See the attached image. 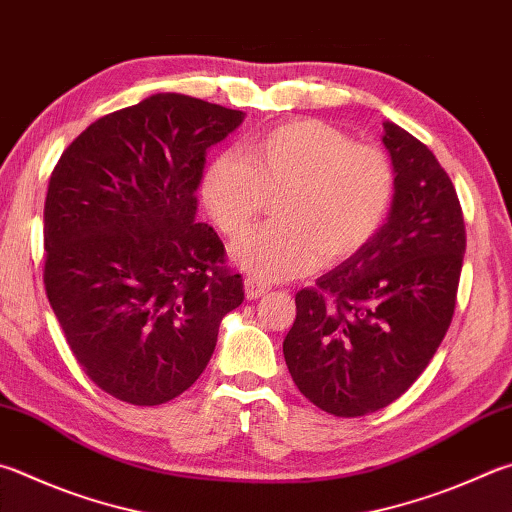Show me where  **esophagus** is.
I'll use <instances>...</instances> for the list:
<instances>
[{
	"label": "esophagus",
	"instance_id": "obj_1",
	"mask_svg": "<svg viewBox=\"0 0 512 512\" xmlns=\"http://www.w3.org/2000/svg\"><path fill=\"white\" fill-rule=\"evenodd\" d=\"M268 291H271L268 284L255 280V277H246V280H244V293H246L248 300H257V297L266 295Z\"/></svg>",
	"mask_w": 512,
	"mask_h": 512
}]
</instances>
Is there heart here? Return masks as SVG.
<instances>
[{
  "label": "heart",
  "instance_id": "obj_1",
  "mask_svg": "<svg viewBox=\"0 0 512 512\" xmlns=\"http://www.w3.org/2000/svg\"><path fill=\"white\" fill-rule=\"evenodd\" d=\"M394 197L396 167L383 147L315 118L257 132L246 159L221 152L201 174L203 206L228 237L246 232L275 199V221L232 248L235 264L257 280L356 257L383 228Z\"/></svg>",
  "mask_w": 512,
  "mask_h": 512
}]
</instances>
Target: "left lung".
<instances>
[{
  "mask_svg": "<svg viewBox=\"0 0 512 512\" xmlns=\"http://www.w3.org/2000/svg\"><path fill=\"white\" fill-rule=\"evenodd\" d=\"M396 167L387 224L356 257L295 295L284 358L295 385L333 416L383 410L430 365L450 329L466 253L457 190L436 156L385 123Z\"/></svg>",
  "mask_w": 512,
  "mask_h": 512,
  "instance_id": "obj_1",
  "label": "left lung"
}]
</instances>
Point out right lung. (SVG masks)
Returning a JSON list of instances; mask_svg holds the SVG:
<instances>
[{
    "mask_svg": "<svg viewBox=\"0 0 512 512\" xmlns=\"http://www.w3.org/2000/svg\"><path fill=\"white\" fill-rule=\"evenodd\" d=\"M244 111L156 94L91 123L49 179L44 288L78 365L118 401L161 405L208 367L244 302L226 248L197 224L212 145Z\"/></svg>",
    "mask_w": 512,
    "mask_h": 512,
    "instance_id": "obj_1",
    "label": "right lung"
}]
</instances>
